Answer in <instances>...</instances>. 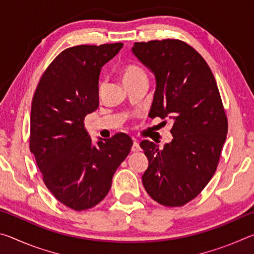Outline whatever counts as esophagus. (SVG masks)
Returning a JSON list of instances; mask_svg holds the SVG:
<instances>
[{
    "mask_svg": "<svg viewBox=\"0 0 254 254\" xmlns=\"http://www.w3.org/2000/svg\"><path fill=\"white\" fill-rule=\"evenodd\" d=\"M131 150L133 152H137V151H140L141 150V148H140V144H139V142H137V141H133V144H132V148H131Z\"/></svg>",
    "mask_w": 254,
    "mask_h": 254,
    "instance_id": "1",
    "label": "esophagus"
}]
</instances>
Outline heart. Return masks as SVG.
I'll use <instances>...</instances> for the list:
<instances>
[{
    "label": "heart",
    "instance_id": "1",
    "mask_svg": "<svg viewBox=\"0 0 254 254\" xmlns=\"http://www.w3.org/2000/svg\"><path fill=\"white\" fill-rule=\"evenodd\" d=\"M140 77H145V72L140 66L134 65V64H130V65H127L123 68L122 79L124 84L130 83V81L140 78ZM101 88H102V85H101Z\"/></svg>",
    "mask_w": 254,
    "mask_h": 254
}]
</instances>
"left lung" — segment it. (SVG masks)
I'll return each instance as SVG.
<instances>
[{"mask_svg": "<svg viewBox=\"0 0 254 254\" xmlns=\"http://www.w3.org/2000/svg\"><path fill=\"white\" fill-rule=\"evenodd\" d=\"M132 53L156 77L149 117L173 120L174 139L162 149L141 141L149 160L143 186L157 203L183 206L212 179L226 139L227 118L217 84L205 59L184 41L135 42Z\"/></svg>", "mask_w": 254, "mask_h": 254, "instance_id": "8db88e82", "label": "left lung"}]
</instances>
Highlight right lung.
<instances>
[{
	"label": "right lung",
	"mask_w": 254,
	"mask_h": 254,
	"mask_svg": "<svg viewBox=\"0 0 254 254\" xmlns=\"http://www.w3.org/2000/svg\"><path fill=\"white\" fill-rule=\"evenodd\" d=\"M123 44L80 45L60 53L41 76L32 98L30 151L47 188L75 210L92 208L110 191L112 178L130 153L126 133L92 143L84 126L95 111L102 67Z\"/></svg>",
	"instance_id": "right-lung-1"
}]
</instances>
